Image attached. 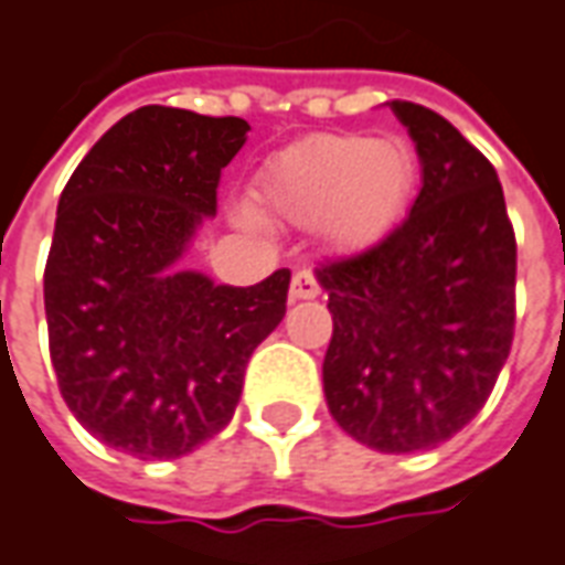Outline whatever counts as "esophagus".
Returning a JSON list of instances; mask_svg holds the SVG:
<instances>
[{"mask_svg": "<svg viewBox=\"0 0 565 565\" xmlns=\"http://www.w3.org/2000/svg\"><path fill=\"white\" fill-rule=\"evenodd\" d=\"M317 295H320V282H317V274H313V270H298V274L291 276V301H310V298H317Z\"/></svg>", "mask_w": 565, "mask_h": 565, "instance_id": "1", "label": "esophagus"}]
</instances>
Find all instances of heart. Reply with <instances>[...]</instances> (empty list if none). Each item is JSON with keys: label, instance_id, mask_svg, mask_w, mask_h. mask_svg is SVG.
I'll list each match as a JSON object with an SVG mask.
<instances>
[{"label": "heart", "instance_id": "obj_1", "mask_svg": "<svg viewBox=\"0 0 565 565\" xmlns=\"http://www.w3.org/2000/svg\"><path fill=\"white\" fill-rule=\"evenodd\" d=\"M418 184L406 141L313 135L279 150L258 174L260 215L310 227L338 252H365L399 224Z\"/></svg>", "mask_w": 565, "mask_h": 565}]
</instances>
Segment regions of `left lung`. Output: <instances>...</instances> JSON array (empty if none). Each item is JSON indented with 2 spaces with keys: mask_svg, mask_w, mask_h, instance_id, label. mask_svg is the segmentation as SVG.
<instances>
[{
  "mask_svg": "<svg viewBox=\"0 0 565 565\" xmlns=\"http://www.w3.org/2000/svg\"><path fill=\"white\" fill-rule=\"evenodd\" d=\"M422 159L408 217L379 245L317 270L332 341L322 391L369 449L424 452L486 406L511 353L516 239L492 162L443 119L391 100Z\"/></svg>",
  "mask_w": 565,
  "mask_h": 565,
  "instance_id": "left-lung-1",
  "label": "left lung"
}]
</instances>
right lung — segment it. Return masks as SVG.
I'll use <instances>...</instances> for the list:
<instances>
[{"label":"right lung","instance_id":"add662e5","mask_svg":"<svg viewBox=\"0 0 565 565\" xmlns=\"http://www.w3.org/2000/svg\"><path fill=\"white\" fill-rule=\"evenodd\" d=\"M239 116L141 107L85 153L45 264L49 350L76 422L135 458H181L231 424L248 356L286 317L289 270L215 286L178 270L217 212Z\"/></svg>","mask_w":565,"mask_h":565}]
</instances>
